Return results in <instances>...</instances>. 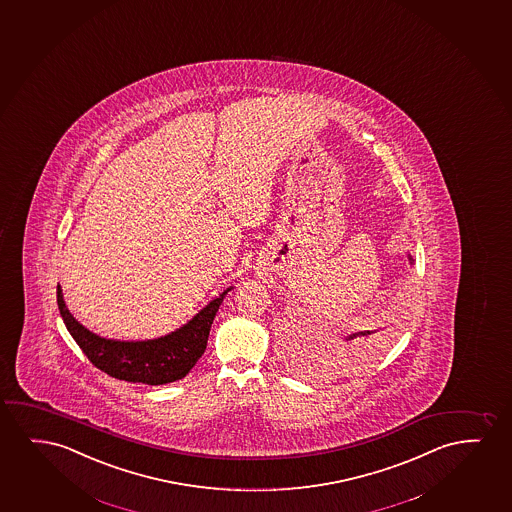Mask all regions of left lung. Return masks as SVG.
I'll return each mask as SVG.
<instances>
[{"mask_svg":"<svg viewBox=\"0 0 512 512\" xmlns=\"http://www.w3.org/2000/svg\"><path fill=\"white\" fill-rule=\"evenodd\" d=\"M386 336L388 334H386L383 327L358 330L355 334H350V336L346 337V341H350L348 346H350L351 357L358 358V360L374 357L376 351H379V346L385 341Z\"/></svg>","mask_w":512,"mask_h":512,"instance_id":"left-lung-1","label":"left lung"}]
</instances>
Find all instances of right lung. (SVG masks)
Masks as SVG:
<instances>
[{
  "label": "right lung",
  "instance_id": "add662e5",
  "mask_svg": "<svg viewBox=\"0 0 512 512\" xmlns=\"http://www.w3.org/2000/svg\"><path fill=\"white\" fill-rule=\"evenodd\" d=\"M227 292L229 290H225L224 294L211 301L182 329L161 339L141 343L110 341L89 332L71 316L64 304L59 285L57 306L66 323V329L70 330L80 350L84 351L85 357L89 358L99 371L131 383L166 385L176 379L185 378L203 355L210 336L211 323Z\"/></svg>",
  "mask_w": 512,
  "mask_h": 512
}]
</instances>
